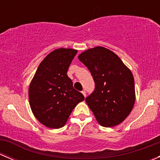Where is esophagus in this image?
Listing matches in <instances>:
<instances>
[{"mask_svg": "<svg viewBox=\"0 0 160 160\" xmlns=\"http://www.w3.org/2000/svg\"><path fill=\"white\" fill-rule=\"evenodd\" d=\"M82 93H83V96L86 97V95H87V92L85 91V90H83V91H82Z\"/></svg>", "mask_w": 160, "mask_h": 160, "instance_id": "34e87169", "label": "esophagus"}]
</instances>
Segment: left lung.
<instances>
[{"instance_id":"1","label":"left lung","mask_w":160,"mask_h":160,"mask_svg":"<svg viewBox=\"0 0 160 160\" xmlns=\"http://www.w3.org/2000/svg\"><path fill=\"white\" fill-rule=\"evenodd\" d=\"M90 70L94 90L86 102L97 121L104 127L122 123L133 108L135 81L129 69L111 50L98 46L78 56Z\"/></svg>"}]
</instances>
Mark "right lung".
Instances as JSON below:
<instances>
[{"label": "right lung", "mask_w": 160, "mask_h": 160, "mask_svg": "<svg viewBox=\"0 0 160 160\" xmlns=\"http://www.w3.org/2000/svg\"><path fill=\"white\" fill-rule=\"evenodd\" d=\"M77 50L58 49L38 66L30 83L28 98L34 115L45 126L59 128L84 96L74 89L67 70Z\"/></svg>", "instance_id": "obj_1"}]
</instances>
